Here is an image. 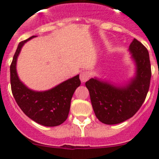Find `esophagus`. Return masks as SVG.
Masks as SVG:
<instances>
[{
	"label": "esophagus",
	"instance_id": "1",
	"mask_svg": "<svg viewBox=\"0 0 159 159\" xmlns=\"http://www.w3.org/2000/svg\"><path fill=\"white\" fill-rule=\"evenodd\" d=\"M90 75L88 71H82V72L80 74V80H81V82H85L89 80V78Z\"/></svg>",
	"mask_w": 159,
	"mask_h": 159
}]
</instances>
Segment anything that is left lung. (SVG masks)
<instances>
[{
    "instance_id": "8db88e82",
    "label": "left lung",
    "mask_w": 159,
    "mask_h": 159,
    "mask_svg": "<svg viewBox=\"0 0 159 159\" xmlns=\"http://www.w3.org/2000/svg\"><path fill=\"white\" fill-rule=\"evenodd\" d=\"M129 50L136 70L125 86H115L96 78L85 82L95 115L104 124H118L132 118L142 106L149 90L151 70L148 49L134 38Z\"/></svg>"
}]
</instances>
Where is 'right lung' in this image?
<instances>
[{"mask_svg":"<svg viewBox=\"0 0 159 159\" xmlns=\"http://www.w3.org/2000/svg\"><path fill=\"white\" fill-rule=\"evenodd\" d=\"M34 37L19 43L13 56L10 66L11 92L20 109L30 119L44 126H57L67 118L73 94L80 86L81 81L79 75H77L47 91L37 92L28 89L18 77L16 61L23 44Z\"/></svg>","mask_w":159,"mask_h":159,"instance_id":"1","label":"right lung"}]
</instances>
